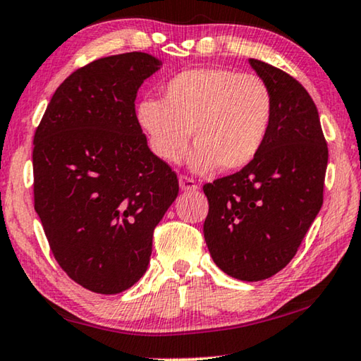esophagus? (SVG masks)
I'll use <instances>...</instances> for the list:
<instances>
[{
    "label": "esophagus",
    "instance_id": "esophagus-1",
    "mask_svg": "<svg viewBox=\"0 0 361 361\" xmlns=\"http://www.w3.org/2000/svg\"><path fill=\"white\" fill-rule=\"evenodd\" d=\"M180 188L181 191L185 192H191V191H196L197 190V185L196 181H194L192 178H188V176H180Z\"/></svg>",
    "mask_w": 361,
    "mask_h": 361
}]
</instances>
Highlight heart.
Segmentation results:
<instances>
[{
	"label": "heart",
	"mask_w": 361,
	"mask_h": 361,
	"mask_svg": "<svg viewBox=\"0 0 361 361\" xmlns=\"http://www.w3.org/2000/svg\"><path fill=\"white\" fill-rule=\"evenodd\" d=\"M271 118L273 96L260 77L215 67L181 72L164 87V101L136 106L151 151L165 162L178 164L192 135L196 173L247 167L265 145Z\"/></svg>",
	"instance_id": "1"
}]
</instances>
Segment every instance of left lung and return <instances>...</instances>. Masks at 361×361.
Masks as SVG:
<instances>
[{
    "label": "left lung",
    "mask_w": 361,
    "mask_h": 361,
    "mask_svg": "<svg viewBox=\"0 0 361 361\" xmlns=\"http://www.w3.org/2000/svg\"><path fill=\"white\" fill-rule=\"evenodd\" d=\"M249 64L271 91V127L247 167L204 185V238L221 271L262 281L293 260L322 209L328 146L307 90L267 62Z\"/></svg>",
    "instance_id": "obj_1"
}]
</instances>
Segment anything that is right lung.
<instances>
[{"label": "right lung", "mask_w": 361, "mask_h": 361, "mask_svg": "<svg viewBox=\"0 0 361 361\" xmlns=\"http://www.w3.org/2000/svg\"><path fill=\"white\" fill-rule=\"evenodd\" d=\"M162 61L125 53L90 62L51 98L33 138L35 210L73 281L118 294L146 273L152 233L178 180L147 146L135 99Z\"/></svg>", "instance_id": "add662e5"}]
</instances>
